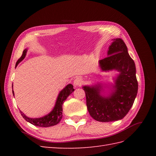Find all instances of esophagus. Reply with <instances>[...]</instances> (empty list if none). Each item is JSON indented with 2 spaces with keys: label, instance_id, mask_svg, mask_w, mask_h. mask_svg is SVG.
I'll use <instances>...</instances> for the list:
<instances>
[{
  "label": "esophagus",
  "instance_id": "obj_1",
  "mask_svg": "<svg viewBox=\"0 0 156 156\" xmlns=\"http://www.w3.org/2000/svg\"><path fill=\"white\" fill-rule=\"evenodd\" d=\"M82 82H83V81H82V78L80 77H77L74 79V85L75 86V87H80V86L82 85Z\"/></svg>",
  "mask_w": 156,
  "mask_h": 156
}]
</instances>
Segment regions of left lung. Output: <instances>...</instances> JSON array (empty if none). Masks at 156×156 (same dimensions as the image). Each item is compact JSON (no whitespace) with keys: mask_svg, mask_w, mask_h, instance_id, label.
<instances>
[{"mask_svg":"<svg viewBox=\"0 0 156 156\" xmlns=\"http://www.w3.org/2000/svg\"><path fill=\"white\" fill-rule=\"evenodd\" d=\"M108 57L99 61L102 71L117 70L119 74L108 95H102V86H84L89 114L96 121L111 122L124 118L133 105L138 90L135 62L121 39H112Z\"/></svg>","mask_w":156,"mask_h":156,"instance_id":"obj_1","label":"left lung"}]
</instances>
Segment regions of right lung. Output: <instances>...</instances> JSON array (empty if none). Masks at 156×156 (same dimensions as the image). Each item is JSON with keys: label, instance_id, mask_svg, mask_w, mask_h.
<instances>
[{"label": "right lung", "instance_id": "obj_1", "mask_svg": "<svg viewBox=\"0 0 156 156\" xmlns=\"http://www.w3.org/2000/svg\"><path fill=\"white\" fill-rule=\"evenodd\" d=\"M27 49H25L23 52V54L21 57L20 58L18 61L16 63V66H17L20 62H21L23 59L25 58L26 54H27ZM74 91V87L71 84H68L66 87L62 90L59 92L57 100L55 102V107L53 108V110L49 112L47 115L44 116L43 117L40 118H29L27 117L23 112L20 111L23 117L24 118L25 121L30 122L32 125L35 126H37V127H51L59 123V122L61 121L62 118V105L64 103V101L66 100L69 94H71ZM12 94L14 96V91L12 90Z\"/></svg>", "mask_w": 156, "mask_h": 156}]
</instances>
